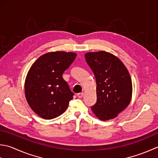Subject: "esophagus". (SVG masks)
<instances>
[{
    "instance_id": "esophagus-1",
    "label": "esophagus",
    "mask_w": 158,
    "mask_h": 158,
    "mask_svg": "<svg viewBox=\"0 0 158 158\" xmlns=\"http://www.w3.org/2000/svg\"><path fill=\"white\" fill-rule=\"evenodd\" d=\"M78 95V97L79 98H81L84 96V93H78V95Z\"/></svg>"
}]
</instances>
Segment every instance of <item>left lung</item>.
<instances>
[{"mask_svg": "<svg viewBox=\"0 0 158 158\" xmlns=\"http://www.w3.org/2000/svg\"><path fill=\"white\" fill-rule=\"evenodd\" d=\"M85 59L97 85V102L91 110L100 120L112 119L130 103L132 84L130 73L119 59L105 51L87 52Z\"/></svg>", "mask_w": 158, "mask_h": 158, "instance_id": "8db88e82", "label": "left lung"}]
</instances>
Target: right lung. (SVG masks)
<instances>
[{
    "label": "right lung",
    "instance_id": "1",
    "mask_svg": "<svg viewBox=\"0 0 158 158\" xmlns=\"http://www.w3.org/2000/svg\"><path fill=\"white\" fill-rule=\"evenodd\" d=\"M76 57L74 52H48L39 58L28 71L24 84L26 99L41 118H56L68 107L74 94L62 76Z\"/></svg>",
    "mask_w": 158,
    "mask_h": 158
}]
</instances>
